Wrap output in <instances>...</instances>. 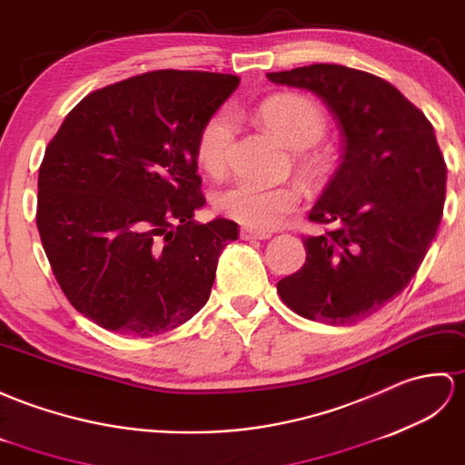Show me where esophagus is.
<instances>
[{
  "label": "esophagus",
  "mask_w": 465,
  "mask_h": 465,
  "mask_svg": "<svg viewBox=\"0 0 465 465\" xmlns=\"http://www.w3.org/2000/svg\"><path fill=\"white\" fill-rule=\"evenodd\" d=\"M241 239L242 241H266V239H271V234H268V232H256L252 229H242L241 231Z\"/></svg>",
  "instance_id": "esophagus-1"
}]
</instances>
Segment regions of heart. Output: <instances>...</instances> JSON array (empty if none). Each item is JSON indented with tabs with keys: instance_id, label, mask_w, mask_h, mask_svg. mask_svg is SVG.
Masks as SVG:
<instances>
[{
	"instance_id": "b5f03b06",
	"label": "heart",
	"mask_w": 465,
	"mask_h": 465,
	"mask_svg": "<svg viewBox=\"0 0 465 465\" xmlns=\"http://www.w3.org/2000/svg\"><path fill=\"white\" fill-rule=\"evenodd\" d=\"M261 119L288 147L306 151L314 147L326 133V115L312 99L302 95H274L261 105ZM234 135V121L229 111H219L204 121L199 131L194 154L199 167L209 174H221L229 161V149ZM324 159L318 153H308L304 169L318 173ZM301 204V191L294 184H256L234 181L214 193V209L229 219L252 231H272L281 226Z\"/></svg>"
}]
</instances>
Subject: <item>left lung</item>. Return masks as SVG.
<instances>
[{"mask_svg":"<svg viewBox=\"0 0 465 465\" xmlns=\"http://www.w3.org/2000/svg\"><path fill=\"white\" fill-rule=\"evenodd\" d=\"M266 77L312 91L344 139L342 161L308 214L334 229L304 236V266L276 291L304 318L352 324L404 291L438 232L448 169L434 127L366 71L314 64Z\"/></svg>","mask_w":465,"mask_h":465,"instance_id":"obj_1","label":"left lung"}]
</instances>
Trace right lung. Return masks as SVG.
Masks as SVG:
<instances>
[{"mask_svg":"<svg viewBox=\"0 0 465 465\" xmlns=\"http://www.w3.org/2000/svg\"><path fill=\"white\" fill-rule=\"evenodd\" d=\"M209 71H149L89 93L49 141L37 229L61 291L111 332L154 336L209 301L239 224L204 204L199 131L239 87Z\"/></svg>","mask_w":465,"mask_h":465,"instance_id":"obj_1","label":"right lung"}]
</instances>
